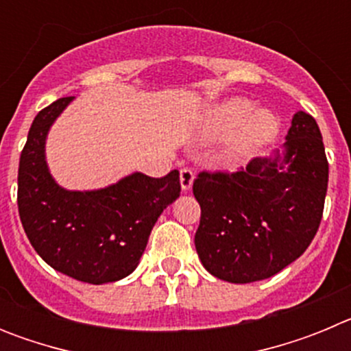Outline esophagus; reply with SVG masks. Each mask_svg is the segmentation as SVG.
<instances>
[{
  "label": "esophagus",
  "mask_w": 351,
  "mask_h": 351,
  "mask_svg": "<svg viewBox=\"0 0 351 351\" xmlns=\"http://www.w3.org/2000/svg\"><path fill=\"white\" fill-rule=\"evenodd\" d=\"M195 179V172L191 169H181L179 172V181H181V188L184 191L191 190V184H193Z\"/></svg>",
  "instance_id": "esophagus-1"
}]
</instances>
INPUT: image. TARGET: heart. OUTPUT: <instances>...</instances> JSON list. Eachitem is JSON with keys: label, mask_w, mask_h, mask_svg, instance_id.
<instances>
[{"label": "heart", "mask_w": 351, "mask_h": 351, "mask_svg": "<svg viewBox=\"0 0 351 351\" xmlns=\"http://www.w3.org/2000/svg\"><path fill=\"white\" fill-rule=\"evenodd\" d=\"M278 132V117L267 108L253 110V104L246 98H232L214 105L202 125V138L206 141H216L232 133L225 149L228 160H241L256 153L274 141Z\"/></svg>", "instance_id": "b5f03b06"}]
</instances>
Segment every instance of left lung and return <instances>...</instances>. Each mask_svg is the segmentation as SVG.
<instances>
[{
	"label": "left lung",
	"instance_id": "8db88e82",
	"mask_svg": "<svg viewBox=\"0 0 351 351\" xmlns=\"http://www.w3.org/2000/svg\"><path fill=\"white\" fill-rule=\"evenodd\" d=\"M328 161L315 117L297 112L283 154L255 158L239 172H200L195 247L204 267L228 283L283 271L308 250L324 214Z\"/></svg>",
	"mask_w": 351,
	"mask_h": 351
}]
</instances>
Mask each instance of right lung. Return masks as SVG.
Listing matches in <instances>:
<instances>
[{
  "mask_svg": "<svg viewBox=\"0 0 351 351\" xmlns=\"http://www.w3.org/2000/svg\"><path fill=\"white\" fill-rule=\"evenodd\" d=\"M73 96L36 114L21 153L17 206L31 246L56 271L91 285L132 274L163 209L181 193L179 172L149 178L135 172L95 191H68L45 161L49 128Z\"/></svg>",
  "mask_w": 351,
  "mask_h": 351,
  "instance_id": "obj_1",
  "label": "right lung"
}]
</instances>
